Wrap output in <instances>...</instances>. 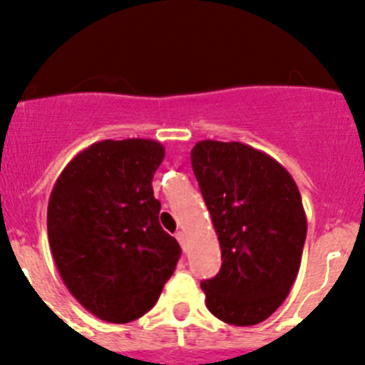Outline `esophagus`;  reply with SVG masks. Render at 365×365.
<instances>
[{"instance_id":"34e87169","label":"esophagus","mask_w":365,"mask_h":365,"mask_svg":"<svg viewBox=\"0 0 365 365\" xmlns=\"http://www.w3.org/2000/svg\"><path fill=\"white\" fill-rule=\"evenodd\" d=\"M175 237H177V241H179L180 245H182V248L186 247V232L185 230H179L175 234Z\"/></svg>"}]
</instances>
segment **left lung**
<instances>
[{
    "label": "left lung",
    "mask_w": 365,
    "mask_h": 365,
    "mask_svg": "<svg viewBox=\"0 0 365 365\" xmlns=\"http://www.w3.org/2000/svg\"><path fill=\"white\" fill-rule=\"evenodd\" d=\"M192 168L222 259L201 283L206 307L225 324H261L285 302L302 263L307 217L298 186L278 160L241 143L201 140Z\"/></svg>",
    "instance_id": "obj_1"
}]
</instances>
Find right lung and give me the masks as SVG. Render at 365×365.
<instances>
[{
    "instance_id": "add662e5",
    "label": "right lung",
    "mask_w": 365,
    "mask_h": 365,
    "mask_svg": "<svg viewBox=\"0 0 365 365\" xmlns=\"http://www.w3.org/2000/svg\"><path fill=\"white\" fill-rule=\"evenodd\" d=\"M164 146L150 138L100 140L60 173L47 206L56 269L83 309L128 324L153 307L180 257L153 197Z\"/></svg>"
}]
</instances>
